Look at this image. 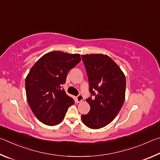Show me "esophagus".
<instances>
[{
	"label": "esophagus",
	"mask_w": 160,
	"mask_h": 160,
	"mask_svg": "<svg viewBox=\"0 0 160 160\" xmlns=\"http://www.w3.org/2000/svg\"><path fill=\"white\" fill-rule=\"evenodd\" d=\"M83 100V97L82 94H78V96L76 97V100H77V102H82Z\"/></svg>",
	"instance_id": "esophagus-1"
}]
</instances>
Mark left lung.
I'll use <instances>...</instances> for the list:
<instances>
[{
    "label": "left lung",
    "instance_id": "obj_1",
    "mask_svg": "<svg viewBox=\"0 0 160 160\" xmlns=\"http://www.w3.org/2000/svg\"><path fill=\"white\" fill-rule=\"evenodd\" d=\"M91 96L86 99L90 112L82 114L86 127L98 129L115 118L125 99L126 78L119 66L103 54L82 55Z\"/></svg>",
    "mask_w": 160,
    "mask_h": 160
}]
</instances>
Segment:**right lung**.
I'll list each match as a JSON object with an SVG mask.
<instances>
[{"label": "right lung", "instance_id": "obj_1", "mask_svg": "<svg viewBox=\"0 0 160 160\" xmlns=\"http://www.w3.org/2000/svg\"><path fill=\"white\" fill-rule=\"evenodd\" d=\"M80 61L79 54L52 51L41 57L30 69L25 80L27 101L43 124H58L74 103L62 85L66 82L68 72Z\"/></svg>", "mask_w": 160, "mask_h": 160}]
</instances>
